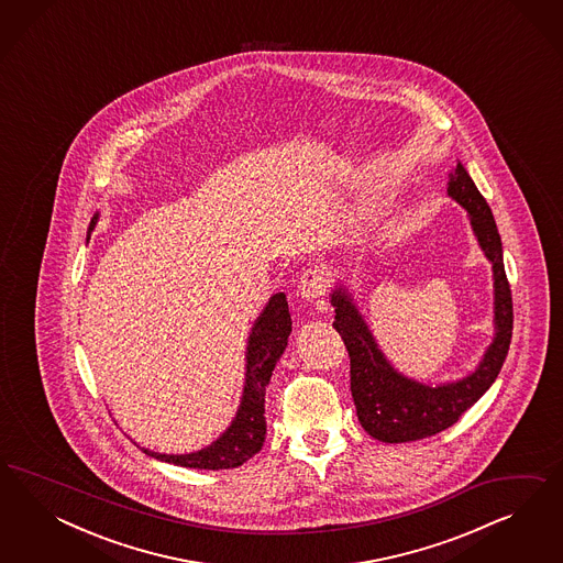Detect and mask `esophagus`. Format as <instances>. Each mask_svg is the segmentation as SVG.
I'll return each instance as SVG.
<instances>
[{
  "mask_svg": "<svg viewBox=\"0 0 563 563\" xmlns=\"http://www.w3.org/2000/svg\"><path fill=\"white\" fill-rule=\"evenodd\" d=\"M328 289V271L324 266H311L306 273L301 274L299 280V295L306 301H316L324 295Z\"/></svg>",
  "mask_w": 563,
  "mask_h": 563,
  "instance_id": "esophagus-1",
  "label": "esophagus"
}]
</instances>
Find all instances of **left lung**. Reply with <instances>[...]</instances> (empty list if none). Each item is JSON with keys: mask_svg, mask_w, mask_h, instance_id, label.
Masks as SVG:
<instances>
[{"mask_svg": "<svg viewBox=\"0 0 563 563\" xmlns=\"http://www.w3.org/2000/svg\"><path fill=\"white\" fill-rule=\"evenodd\" d=\"M448 196L468 212L478 245L494 268L495 336L473 374L440 386H426L398 374L379 351L346 289L339 287L330 295L336 311L332 325L339 330L351 357V394L358 421L379 442H415L454 426L462 412L489 390L508 357L514 324L511 290L492 208L462 163L450 173Z\"/></svg>", "mask_w": 563, "mask_h": 563, "instance_id": "obj_1", "label": "left lung"}]
</instances>
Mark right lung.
I'll list each match as a JSON object with an SVG mask.
<instances>
[{"label": "right lung", "instance_id": "add662e5", "mask_svg": "<svg viewBox=\"0 0 563 563\" xmlns=\"http://www.w3.org/2000/svg\"><path fill=\"white\" fill-rule=\"evenodd\" d=\"M99 221V212L88 224V238ZM290 313L287 295L276 292L260 313L256 324L247 339L245 353V386L233 423L217 442L206 445L191 454H158L142 448L144 454L156 461L170 462L186 468L221 471L235 468L250 461L262 450L266 440V417H264V396L266 386L273 377L274 365L287 349L290 334Z\"/></svg>", "mask_w": 563, "mask_h": 563}]
</instances>
